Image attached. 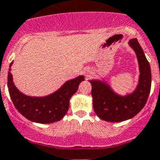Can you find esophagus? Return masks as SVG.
<instances>
[{"instance_id": "1", "label": "esophagus", "mask_w": 160, "mask_h": 160, "mask_svg": "<svg viewBox=\"0 0 160 160\" xmlns=\"http://www.w3.org/2000/svg\"><path fill=\"white\" fill-rule=\"evenodd\" d=\"M90 73H91V72H87V76H88V77H89L90 76Z\"/></svg>"}]
</instances>
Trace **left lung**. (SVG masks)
<instances>
[{
    "instance_id": "8db88e82",
    "label": "left lung",
    "mask_w": 160,
    "mask_h": 160,
    "mask_svg": "<svg viewBox=\"0 0 160 160\" xmlns=\"http://www.w3.org/2000/svg\"><path fill=\"white\" fill-rule=\"evenodd\" d=\"M135 51L138 65L139 79L135 90L124 96L116 93L105 80L92 79L93 108L99 118L106 122H118L130 119L139 113L146 105L151 88V71L142 47L137 38L128 42Z\"/></svg>"
}]
</instances>
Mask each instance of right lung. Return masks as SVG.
Instances as JSON below:
<instances>
[{"instance_id": "add662e5", "label": "right lung", "mask_w": 160, "mask_h": 160, "mask_svg": "<svg viewBox=\"0 0 160 160\" xmlns=\"http://www.w3.org/2000/svg\"><path fill=\"white\" fill-rule=\"evenodd\" d=\"M8 72L7 86L10 98L14 106L25 118L38 123H51L64 118L68 107L69 101L78 89L79 84L84 81V76L65 82L55 92L45 96H30L23 94L14 85L10 70Z\"/></svg>"}]
</instances>
